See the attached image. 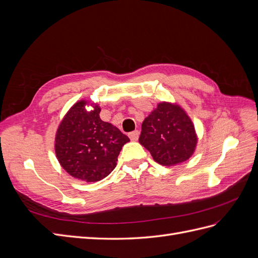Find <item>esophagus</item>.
<instances>
[{"instance_id": "1", "label": "esophagus", "mask_w": 258, "mask_h": 258, "mask_svg": "<svg viewBox=\"0 0 258 258\" xmlns=\"http://www.w3.org/2000/svg\"><path fill=\"white\" fill-rule=\"evenodd\" d=\"M139 136H140L139 130H135V131H132L129 134V138L132 140V141H138Z\"/></svg>"}]
</instances>
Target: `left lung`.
Listing matches in <instances>:
<instances>
[{"label":"left lung","mask_w":258,"mask_h":258,"mask_svg":"<svg viewBox=\"0 0 258 258\" xmlns=\"http://www.w3.org/2000/svg\"><path fill=\"white\" fill-rule=\"evenodd\" d=\"M139 142L162 166H176L196 151L198 136L194 122L176 102H159L142 123Z\"/></svg>","instance_id":"left-lung-1"}]
</instances>
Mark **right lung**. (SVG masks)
I'll list each match as a JSON object with an SVG mask.
<instances>
[{
	"label": "right lung",
	"mask_w": 258,
	"mask_h": 258,
	"mask_svg": "<svg viewBox=\"0 0 258 258\" xmlns=\"http://www.w3.org/2000/svg\"><path fill=\"white\" fill-rule=\"evenodd\" d=\"M92 106L88 111L87 107ZM101 107L80 100L60 121L54 137L56 157L67 172L87 183L106 177L129 138L113 123L100 118Z\"/></svg>",
	"instance_id": "1"
}]
</instances>
